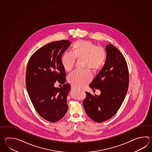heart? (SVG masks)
<instances>
[{
  "label": "heart",
  "mask_w": 152,
  "mask_h": 152,
  "mask_svg": "<svg viewBox=\"0 0 152 152\" xmlns=\"http://www.w3.org/2000/svg\"><path fill=\"white\" fill-rule=\"evenodd\" d=\"M105 50L88 40H78L72 47V53H65L62 55L61 63L65 71H70L74 67L76 59H84L85 68L94 71L102 68L106 60ZM92 78L89 69L76 71L70 75L68 81L76 87H82L88 83Z\"/></svg>",
  "instance_id": "1"
}]
</instances>
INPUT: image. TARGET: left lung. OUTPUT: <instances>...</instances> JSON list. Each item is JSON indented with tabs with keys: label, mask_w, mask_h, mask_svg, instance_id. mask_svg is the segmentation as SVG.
I'll return each instance as SVG.
<instances>
[{
	"label": "left lung",
	"mask_w": 152,
	"mask_h": 152,
	"mask_svg": "<svg viewBox=\"0 0 152 152\" xmlns=\"http://www.w3.org/2000/svg\"><path fill=\"white\" fill-rule=\"evenodd\" d=\"M107 58L102 70L90 83L91 88L101 91L97 96L86 92L83 107L93 121L102 122L114 115L124 102L129 86L127 62L118 50L109 44L105 47Z\"/></svg>",
	"instance_id": "obj_1"
}]
</instances>
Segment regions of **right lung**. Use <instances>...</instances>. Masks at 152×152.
I'll list each match as a JSON object with an SVG mask.
<instances>
[{"mask_svg": "<svg viewBox=\"0 0 152 152\" xmlns=\"http://www.w3.org/2000/svg\"><path fill=\"white\" fill-rule=\"evenodd\" d=\"M71 43L63 40L47 44L37 50L28 62L26 86L28 96L38 114L51 122L63 118L68 108L66 98L70 84L59 88L54 84L56 81L64 84L66 81L61 58Z\"/></svg>", "mask_w": 152, "mask_h": 152, "instance_id": "obj_1", "label": "right lung"}]
</instances>
